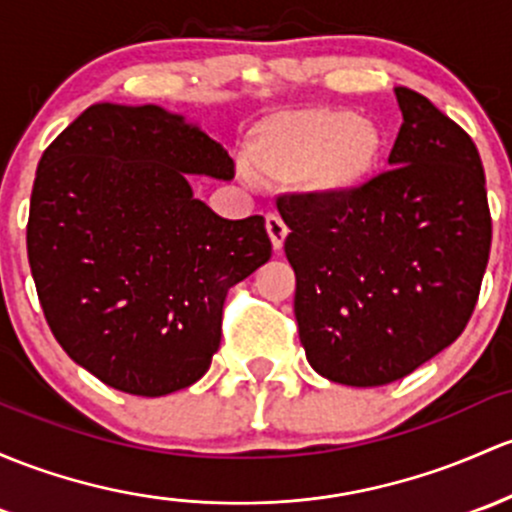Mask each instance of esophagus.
<instances>
[{
	"instance_id": "obj_1",
	"label": "esophagus",
	"mask_w": 512,
	"mask_h": 512,
	"mask_svg": "<svg viewBox=\"0 0 512 512\" xmlns=\"http://www.w3.org/2000/svg\"><path fill=\"white\" fill-rule=\"evenodd\" d=\"M266 232H268V236H271L273 251L283 249V241H285V236H288V227H285V222L278 217V214H268Z\"/></svg>"
}]
</instances>
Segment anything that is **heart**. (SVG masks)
I'll return each mask as SVG.
<instances>
[{"label": "heart", "instance_id": "heart-1", "mask_svg": "<svg viewBox=\"0 0 512 512\" xmlns=\"http://www.w3.org/2000/svg\"><path fill=\"white\" fill-rule=\"evenodd\" d=\"M386 134L351 109L312 107L273 114L251 131L246 161L254 178L276 188L298 185L320 200H349L383 166Z\"/></svg>", "mask_w": 512, "mask_h": 512}]
</instances>
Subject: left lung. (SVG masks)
Segmentation results:
<instances>
[{"mask_svg": "<svg viewBox=\"0 0 512 512\" xmlns=\"http://www.w3.org/2000/svg\"><path fill=\"white\" fill-rule=\"evenodd\" d=\"M403 126L390 170L349 200L278 197L310 366L386 386L464 332L488 254L486 175L471 136L420 92L395 87Z\"/></svg>", "mask_w": 512, "mask_h": 512, "instance_id": "1", "label": "left lung"}]
</instances>
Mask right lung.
I'll return each mask as SVG.
<instances>
[{
    "label": "right lung",
    "mask_w": 512,
    "mask_h": 512,
    "mask_svg": "<svg viewBox=\"0 0 512 512\" xmlns=\"http://www.w3.org/2000/svg\"><path fill=\"white\" fill-rule=\"evenodd\" d=\"M188 175L229 180L234 161L180 114L100 102L43 151L31 192L26 249L53 337L144 398L205 376L229 288L271 258L266 219L219 217Z\"/></svg>",
    "instance_id": "right-lung-1"
}]
</instances>
